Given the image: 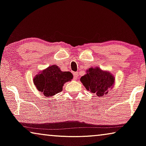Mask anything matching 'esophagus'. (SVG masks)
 I'll return each instance as SVG.
<instances>
[{"mask_svg":"<svg viewBox=\"0 0 146 146\" xmlns=\"http://www.w3.org/2000/svg\"><path fill=\"white\" fill-rule=\"evenodd\" d=\"M73 74L74 79L77 80V78H78V73H77V72H74Z\"/></svg>","mask_w":146,"mask_h":146,"instance_id":"1","label":"esophagus"}]
</instances>
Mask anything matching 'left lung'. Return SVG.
<instances>
[{
  "instance_id": "8db88e82",
  "label": "left lung",
  "mask_w": 146,
  "mask_h": 146,
  "mask_svg": "<svg viewBox=\"0 0 146 146\" xmlns=\"http://www.w3.org/2000/svg\"><path fill=\"white\" fill-rule=\"evenodd\" d=\"M80 81L87 90L102 97L108 94V90L114 86V78L108 71H103L98 68H90L86 74L80 78Z\"/></svg>"
}]
</instances>
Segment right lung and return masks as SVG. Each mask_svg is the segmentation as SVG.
<instances>
[{
    "mask_svg": "<svg viewBox=\"0 0 146 146\" xmlns=\"http://www.w3.org/2000/svg\"><path fill=\"white\" fill-rule=\"evenodd\" d=\"M73 76L69 71H62L57 66L53 65L41 71L34 78L36 88L46 97H51L62 90L66 82L71 81Z\"/></svg>",
    "mask_w": 146,
    "mask_h": 146,
    "instance_id": "obj_1",
    "label": "right lung"
}]
</instances>
